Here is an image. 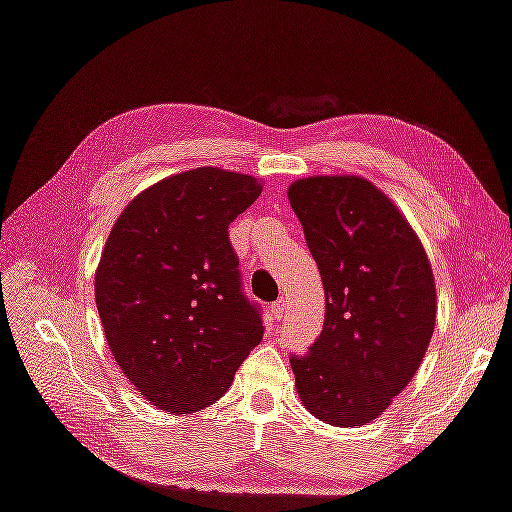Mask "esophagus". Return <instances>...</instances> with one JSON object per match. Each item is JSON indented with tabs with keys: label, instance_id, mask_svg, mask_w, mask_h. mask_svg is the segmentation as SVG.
<instances>
[{
	"label": "esophagus",
	"instance_id": "esophagus-1",
	"mask_svg": "<svg viewBox=\"0 0 512 512\" xmlns=\"http://www.w3.org/2000/svg\"><path fill=\"white\" fill-rule=\"evenodd\" d=\"M285 312H287V300H285V298H278V300H275V303L271 305L273 319H282V316H285Z\"/></svg>",
	"mask_w": 512,
	"mask_h": 512
}]
</instances>
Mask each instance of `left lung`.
<instances>
[{"mask_svg":"<svg viewBox=\"0 0 512 512\" xmlns=\"http://www.w3.org/2000/svg\"><path fill=\"white\" fill-rule=\"evenodd\" d=\"M326 291V321L305 355H291L300 401L332 426H364L415 376L435 330L426 250L378 186L316 175L289 186Z\"/></svg>","mask_w":512,"mask_h":512,"instance_id":"8db88e82","label":"left lung"}]
</instances>
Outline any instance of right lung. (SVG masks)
Listing matches in <instances>:
<instances>
[{
    "label": "right lung",
    "instance_id": "1",
    "mask_svg": "<svg viewBox=\"0 0 512 512\" xmlns=\"http://www.w3.org/2000/svg\"><path fill=\"white\" fill-rule=\"evenodd\" d=\"M262 182L202 166L139 193L118 216L95 271V303L118 367L159 410L216 403L262 342L227 227Z\"/></svg>",
    "mask_w": 512,
    "mask_h": 512
}]
</instances>
